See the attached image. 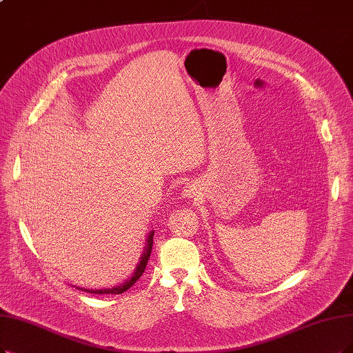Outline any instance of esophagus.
Instances as JSON below:
<instances>
[{
    "mask_svg": "<svg viewBox=\"0 0 353 353\" xmlns=\"http://www.w3.org/2000/svg\"><path fill=\"white\" fill-rule=\"evenodd\" d=\"M196 192H194V188H188V189H185V196L186 198H193V196H196Z\"/></svg>",
    "mask_w": 353,
    "mask_h": 353,
    "instance_id": "34e87169",
    "label": "esophagus"
}]
</instances>
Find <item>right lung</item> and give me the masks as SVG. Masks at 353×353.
Listing matches in <instances>:
<instances>
[{"label":"right lung","instance_id":"right-lung-1","mask_svg":"<svg viewBox=\"0 0 353 353\" xmlns=\"http://www.w3.org/2000/svg\"><path fill=\"white\" fill-rule=\"evenodd\" d=\"M152 237H154V231L150 232L148 240H147L145 252H143V254H142V257H141V262H139V265L137 266V270H135V273H134V276L130 278L129 281H126L123 285L116 286V288H112V290H97V291L90 290V291H88V290H83V288H81V291H87V292H90V294H122V292L128 291V290L130 288V286H132V285L142 276L143 270H145V268H147V263H148V260H150V254H151V250H152Z\"/></svg>","mask_w":353,"mask_h":353}]
</instances>
